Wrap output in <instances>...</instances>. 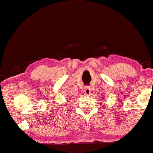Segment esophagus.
Here are the masks:
<instances>
[{
    "instance_id": "1",
    "label": "esophagus",
    "mask_w": 153,
    "mask_h": 153,
    "mask_svg": "<svg viewBox=\"0 0 153 153\" xmlns=\"http://www.w3.org/2000/svg\"><path fill=\"white\" fill-rule=\"evenodd\" d=\"M85 94H86V95H87V96L90 95V94H91V88L89 87H85Z\"/></svg>"
}]
</instances>
